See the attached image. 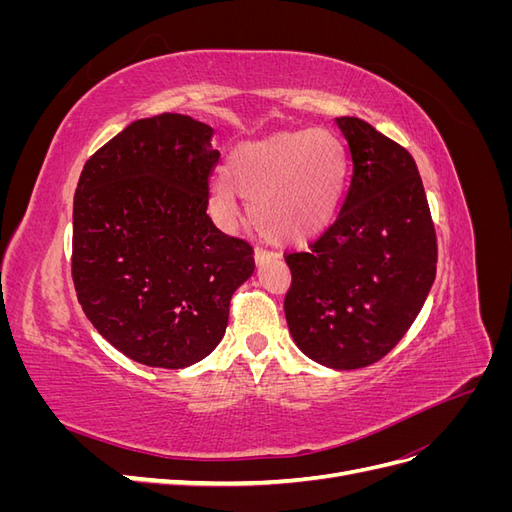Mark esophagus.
<instances>
[{"instance_id": "obj_1", "label": "esophagus", "mask_w": 512, "mask_h": 512, "mask_svg": "<svg viewBox=\"0 0 512 512\" xmlns=\"http://www.w3.org/2000/svg\"><path fill=\"white\" fill-rule=\"evenodd\" d=\"M273 258H277V254L275 252H267V250H258L254 252V260H256V265H262V262H267V260H273Z\"/></svg>"}]
</instances>
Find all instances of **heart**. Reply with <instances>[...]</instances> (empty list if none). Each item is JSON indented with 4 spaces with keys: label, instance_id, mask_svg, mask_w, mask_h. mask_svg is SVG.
I'll return each mask as SVG.
<instances>
[{
    "label": "heart",
    "instance_id": "obj_1",
    "mask_svg": "<svg viewBox=\"0 0 512 512\" xmlns=\"http://www.w3.org/2000/svg\"><path fill=\"white\" fill-rule=\"evenodd\" d=\"M348 179L346 147L329 130H294L245 143L230 153L226 177L209 192L213 218L230 226L239 196L262 235L301 243L331 224Z\"/></svg>",
    "mask_w": 512,
    "mask_h": 512
}]
</instances>
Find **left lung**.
I'll use <instances>...</instances> for the list:
<instances>
[{"mask_svg":"<svg viewBox=\"0 0 512 512\" xmlns=\"http://www.w3.org/2000/svg\"><path fill=\"white\" fill-rule=\"evenodd\" d=\"M352 181L337 222L286 256L284 312L309 359L331 369L380 361L412 327L436 280L438 245L410 153L359 117H337Z\"/></svg>","mask_w":512,"mask_h":512,"instance_id":"obj_1","label":"left lung"}]
</instances>
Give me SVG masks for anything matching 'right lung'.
<instances>
[{
    "instance_id": "right-lung-1",
    "label": "right lung",
    "mask_w": 512,
    "mask_h": 512,
    "mask_svg": "<svg viewBox=\"0 0 512 512\" xmlns=\"http://www.w3.org/2000/svg\"><path fill=\"white\" fill-rule=\"evenodd\" d=\"M215 130L188 115L136 119L91 156L74 194L72 277L108 344L181 369L222 342L230 297L250 280V243L207 215Z\"/></svg>"
}]
</instances>
